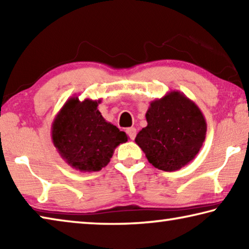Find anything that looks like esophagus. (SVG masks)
<instances>
[{
	"label": "esophagus",
	"instance_id": "esophagus-1",
	"mask_svg": "<svg viewBox=\"0 0 249 249\" xmlns=\"http://www.w3.org/2000/svg\"><path fill=\"white\" fill-rule=\"evenodd\" d=\"M126 133L128 134V136H129L130 140H134V138L136 137L137 130H136V128H135V127H129V128L126 129Z\"/></svg>",
	"mask_w": 249,
	"mask_h": 249
}]
</instances>
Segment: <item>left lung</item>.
I'll use <instances>...</instances> for the list:
<instances>
[{"instance_id":"obj_1","label":"left lung","mask_w":249,"mask_h":249,"mask_svg":"<svg viewBox=\"0 0 249 249\" xmlns=\"http://www.w3.org/2000/svg\"><path fill=\"white\" fill-rule=\"evenodd\" d=\"M147 126L135 142L155 168L176 171L196 158L205 141L206 122L192 100L179 91H170L150 102Z\"/></svg>"}]
</instances>
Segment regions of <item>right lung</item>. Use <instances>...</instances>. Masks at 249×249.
Returning <instances> with one entry per match:
<instances>
[{"label":"right lung","instance_id":"1","mask_svg":"<svg viewBox=\"0 0 249 249\" xmlns=\"http://www.w3.org/2000/svg\"><path fill=\"white\" fill-rule=\"evenodd\" d=\"M101 100L70 98L52 125V141L60 157L82 172L99 171L127 135L108 123L98 109Z\"/></svg>","mask_w":249,"mask_h":249}]
</instances>
